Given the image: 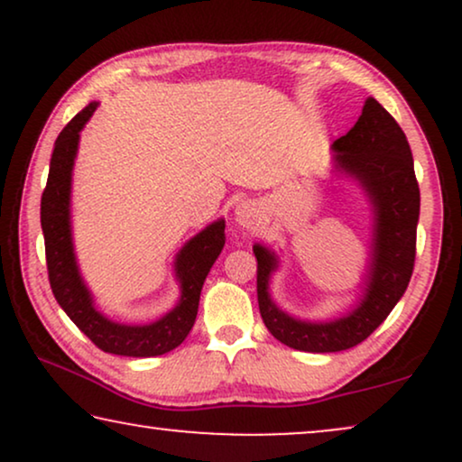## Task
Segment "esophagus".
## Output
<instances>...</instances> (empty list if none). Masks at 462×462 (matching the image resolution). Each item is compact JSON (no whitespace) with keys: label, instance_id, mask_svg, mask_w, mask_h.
Masks as SVG:
<instances>
[{"label":"esophagus","instance_id":"1","mask_svg":"<svg viewBox=\"0 0 462 462\" xmlns=\"http://www.w3.org/2000/svg\"><path fill=\"white\" fill-rule=\"evenodd\" d=\"M261 217H263L261 206H258L256 201H252V199L242 201V204L236 208V220L242 226H248V229H252V226H254L258 220H261Z\"/></svg>","mask_w":462,"mask_h":462}]
</instances>
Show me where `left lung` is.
I'll return each mask as SVG.
<instances>
[{"mask_svg":"<svg viewBox=\"0 0 462 462\" xmlns=\"http://www.w3.org/2000/svg\"><path fill=\"white\" fill-rule=\"evenodd\" d=\"M334 174L362 187L372 212L370 258L362 294L349 311L324 321L299 319L271 299V275L280 256L254 244L258 309L267 330L296 351L337 353L351 349L387 319L406 292L414 269L420 191L408 138L376 98H365L356 125L332 144Z\"/></svg>","mask_w":462,"mask_h":462,"instance_id":"1","label":"left lung"}]
</instances>
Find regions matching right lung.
<instances>
[{"mask_svg": "<svg viewBox=\"0 0 462 462\" xmlns=\"http://www.w3.org/2000/svg\"><path fill=\"white\" fill-rule=\"evenodd\" d=\"M97 106V100H92L62 128L50 160L48 182L42 195V231L50 286L62 311L98 349L125 357L163 356L176 349L191 332L201 288L225 245V218L214 220L179 250L174 258V277L180 296L166 315L151 324H122L98 311L90 288L79 273L71 231V182L79 132L90 122Z\"/></svg>", "mask_w": 462, "mask_h": 462, "instance_id": "right-lung-1", "label": "right lung"}]
</instances>
